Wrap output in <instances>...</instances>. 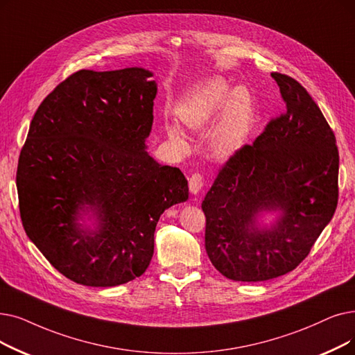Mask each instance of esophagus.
<instances>
[{
	"mask_svg": "<svg viewBox=\"0 0 355 355\" xmlns=\"http://www.w3.org/2000/svg\"><path fill=\"white\" fill-rule=\"evenodd\" d=\"M203 184H205V178L203 175L200 173H194L190 178H189V187H190V191L193 194H197L200 190L203 189Z\"/></svg>",
	"mask_w": 355,
	"mask_h": 355,
	"instance_id": "esophagus-1",
	"label": "esophagus"
}]
</instances>
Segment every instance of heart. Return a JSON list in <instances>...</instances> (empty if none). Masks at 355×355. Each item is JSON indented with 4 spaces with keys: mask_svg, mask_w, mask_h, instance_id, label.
<instances>
[{
    "mask_svg": "<svg viewBox=\"0 0 355 355\" xmlns=\"http://www.w3.org/2000/svg\"><path fill=\"white\" fill-rule=\"evenodd\" d=\"M178 117L189 129L203 132L212 126L209 136V152L218 161H226L245 145L248 139L254 109L245 89H235L225 80L216 78L194 89L180 110ZM171 139L182 149L189 148V139L184 132L169 126Z\"/></svg>",
    "mask_w": 355,
    "mask_h": 355,
    "instance_id": "b5f03b06",
    "label": "heart"
}]
</instances>
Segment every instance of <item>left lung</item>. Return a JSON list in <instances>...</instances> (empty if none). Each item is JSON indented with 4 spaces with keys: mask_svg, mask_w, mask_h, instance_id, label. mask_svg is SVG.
<instances>
[{
    "mask_svg": "<svg viewBox=\"0 0 355 355\" xmlns=\"http://www.w3.org/2000/svg\"><path fill=\"white\" fill-rule=\"evenodd\" d=\"M271 76L286 112L227 159L202 203L207 255L234 282H266L295 270L338 205L332 129L304 87L284 73ZM272 209L279 219L261 228L260 213Z\"/></svg>",
    "mask_w": 355,
    "mask_h": 355,
    "instance_id": "left-lung-1",
    "label": "left lung"
}]
</instances>
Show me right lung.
I'll list each match as a JSON object with an SVG mask.
<instances>
[{
  "mask_svg": "<svg viewBox=\"0 0 355 355\" xmlns=\"http://www.w3.org/2000/svg\"><path fill=\"white\" fill-rule=\"evenodd\" d=\"M144 68L81 69L33 116L17 166L23 227L67 279L113 287L141 277L165 209L186 202L180 168L146 149L157 83ZM93 211L98 227L78 223Z\"/></svg>",
  "mask_w": 355,
  "mask_h": 355,
  "instance_id": "obj_1",
  "label": "right lung"
}]
</instances>
